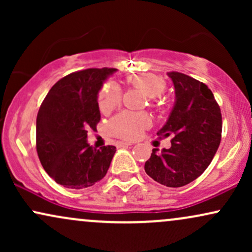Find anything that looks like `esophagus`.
I'll return each instance as SVG.
<instances>
[{
	"mask_svg": "<svg viewBox=\"0 0 252 252\" xmlns=\"http://www.w3.org/2000/svg\"><path fill=\"white\" fill-rule=\"evenodd\" d=\"M131 142H123V141H117L116 142V147L117 148H121V147H126V146H131Z\"/></svg>",
	"mask_w": 252,
	"mask_h": 252,
	"instance_id": "34e87169",
	"label": "esophagus"
}]
</instances>
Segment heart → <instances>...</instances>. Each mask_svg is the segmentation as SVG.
<instances>
[{
	"instance_id": "obj_1",
	"label": "heart",
	"mask_w": 252,
	"mask_h": 252,
	"mask_svg": "<svg viewBox=\"0 0 252 252\" xmlns=\"http://www.w3.org/2000/svg\"><path fill=\"white\" fill-rule=\"evenodd\" d=\"M132 88L140 89L147 96L155 98L162 94L166 90V82L162 78L152 73L132 74L126 78ZM122 92L115 83H108L103 86L98 94V105L103 114H110L121 104ZM150 117L143 112L123 111L110 121L109 130L112 135L126 140L140 137L144 129L150 126Z\"/></svg>"
}]
</instances>
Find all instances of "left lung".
<instances>
[{
  "label": "left lung",
  "mask_w": 252,
  "mask_h": 252,
  "mask_svg": "<svg viewBox=\"0 0 252 252\" xmlns=\"http://www.w3.org/2000/svg\"><path fill=\"white\" fill-rule=\"evenodd\" d=\"M175 102L168 120L158 131L172 136L168 149H153L144 170L167 187H181L195 180L209 167L221 140V112L212 91L194 78L168 72Z\"/></svg>",
  "instance_id": "left-lung-1"
}]
</instances>
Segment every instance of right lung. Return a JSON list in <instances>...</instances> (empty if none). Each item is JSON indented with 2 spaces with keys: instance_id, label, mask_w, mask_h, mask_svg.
Wrapping results in <instances>:
<instances>
[{
  "instance_id": "right-lung-1",
  "label": "right lung",
  "mask_w": 252,
  "mask_h": 252,
  "mask_svg": "<svg viewBox=\"0 0 252 252\" xmlns=\"http://www.w3.org/2000/svg\"><path fill=\"white\" fill-rule=\"evenodd\" d=\"M116 68L73 72L52 86L36 117V150L47 174L66 189H82L102 180L116 147L96 149L88 130L100 120L98 94Z\"/></svg>"
}]
</instances>
